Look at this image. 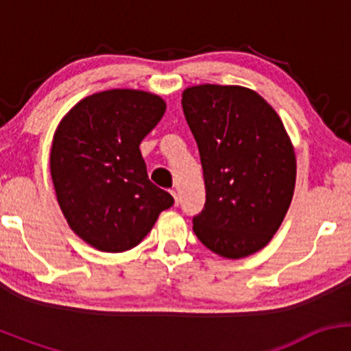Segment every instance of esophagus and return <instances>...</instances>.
I'll return each mask as SVG.
<instances>
[{"label": "esophagus", "instance_id": "1", "mask_svg": "<svg viewBox=\"0 0 351 351\" xmlns=\"http://www.w3.org/2000/svg\"><path fill=\"white\" fill-rule=\"evenodd\" d=\"M171 196H173V198H175V206H178V204H180V198H178V193H176L175 191V189H171Z\"/></svg>", "mask_w": 351, "mask_h": 351}]
</instances>
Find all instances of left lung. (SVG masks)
Returning <instances> with one entry per match:
<instances>
[{"instance_id": "left-lung-1", "label": "left lung", "mask_w": 351, "mask_h": 351, "mask_svg": "<svg viewBox=\"0 0 351 351\" xmlns=\"http://www.w3.org/2000/svg\"><path fill=\"white\" fill-rule=\"evenodd\" d=\"M199 150L206 203L198 239L229 259L263 249L295 188V155L284 123L259 94L237 86L189 87L181 99Z\"/></svg>"}]
</instances>
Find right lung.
Returning <instances> with one entry per match:
<instances>
[{"instance_id":"obj_1","label":"right lung","mask_w":351,"mask_h":351,"mask_svg":"<svg viewBox=\"0 0 351 351\" xmlns=\"http://www.w3.org/2000/svg\"><path fill=\"white\" fill-rule=\"evenodd\" d=\"M165 108L158 95L114 88L80 100L56 130L51 175L59 206L99 251L135 247L175 203L148 178L140 152Z\"/></svg>"}]
</instances>
